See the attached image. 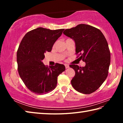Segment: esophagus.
Wrapping results in <instances>:
<instances>
[{
	"label": "esophagus",
	"mask_w": 123,
	"mask_h": 123,
	"mask_svg": "<svg viewBox=\"0 0 123 123\" xmlns=\"http://www.w3.org/2000/svg\"><path fill=\"white\" fill-rule=\"evenodd\" d=\"M64 66H65V67H66V68L67 69V68H68L69 67V66L68 65V64H64Z\"/></svg>",
	"instance_id": "esophagus-1"
}]
</instances>
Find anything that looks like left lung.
Returning <instances> with one entry per match:
<instances>
[{"instance_id":"8db88e82","label":"left lung","mask_w":123,"mask_h":123,"mask_svg":"<svg viewBox=\"0 0 123 123\" xmlns=\"http://www.w3.org/2000/svg\"><path fill=\"white\" fill-rule=\"evenodd\" d=\"M63 34L74 39L77 57L86 63L85 67L69 66L75 72L72 86L79 92L91 94L101 86L109 74L111 56L106 39L99 29L84 24L66 29Z\"/></svg>"}]
</instances>
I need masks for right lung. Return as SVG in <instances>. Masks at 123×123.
Returning a JSON list of instances; mask_svg holds the SVG:
<instances>
[{"mask_svg":"<svg viewBox=\"0 0 123 123\" xmlns=\"http://www.w3.org/2000/svg\"><path fill=\"white\" fill-rule=\"evenodd\" d=\"M64 29L50 30L38 28L25 35L17 52L18 71L29 90L36 94H45L56 87L57 77L65 70L63 64L45 66L44 54L61 36Z\"/></svg>","mask_w":123,"mask_h":123,"instance_id":"right-lung-1","label":"right lung"}]
</instances>
